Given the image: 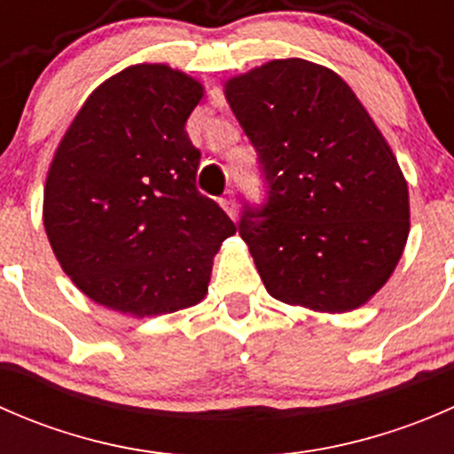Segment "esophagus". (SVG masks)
<instances>
[{
    "label": "esophagus",
    "instance_id": "34e87169",
    "mask_svg": "<svg viewBox=\"0 0 454 454\" xmlns=\"http://www.w3.org/2000/svg\"><path fill=\"white\" fill-rule=\"evenodd\" d=\"M219 204H222V208L226 210V213L231 215V217H235V215H237V201H235V195H232V193H226V195H223L222 200H219Z\"/></svg>",
    "mask_w": 454,
    "mask_h": 454
}]
</instances>
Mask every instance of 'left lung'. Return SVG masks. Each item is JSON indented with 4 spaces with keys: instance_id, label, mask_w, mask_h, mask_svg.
I'll list each match as a JSON object with an SVG mask.
<instances>
[{
    "instance_id": "obj_1",
    "label": "left lung",
    "mask_w": 454,
    "mask_h": 454,
    "mask_svg": "<svg viewBox=\"0 0 454 454\" xmlns=\"http://www.w3.org/2000/svg\"><path fill=\"white\" fill-rule=\"evenodd\" d=\"M223 90L268 180V204L239 223L268 294L320 314L363 308L411 231L409 184L382 131L336 72L305 59H274Z\"/></svg>"
}]
</instances>
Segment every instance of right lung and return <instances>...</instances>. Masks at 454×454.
Instances as JSON below:
<instances>
[{
  "label": "right lung",
  "instance_id": "obj_1",
  "mask_svg": "<svg viewBox=\"0 0 454 454\" xmlns=\"http://www.w3.org/2000/svg\"><path fill=\"white\" fill-rule=\"evenodd\" d=\"M195 76L136 63L103 81L63 134L43 186V228L63 272L134 318L198 305L235 223L195 186L184 125Z\"/></svg>",
  "mask_w": 454,
  "mask_h": 454
}]
</instances>
